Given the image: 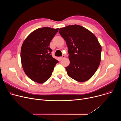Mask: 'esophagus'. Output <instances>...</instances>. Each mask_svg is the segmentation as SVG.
Masks as SVG:
<instances>
[{
  "instance_id": "34e87169",
  "label": "esophagus",
  "mask_w": 121,
  "mask_h": 121,
  "mask_svg": "<svg viewBox=\"0 0 121 121\" xmlns=\"http://www.w3.org/2000/svg\"><path fill=\"white\" fill-rule=\"evenodd\" d=\"M64 58H65V55H63L62 57H60L61 59H64Z\"/></svg>"
}]
</instances>
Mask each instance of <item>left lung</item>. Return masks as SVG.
Masks as SVG:
<instances>
[{"mask_svg": "<svg viewBox=\"0 0 121 121\" xmlns=\"http://www.w3.org/2000/svg\"><path fill=\"white\" fill-rule=\"evenodd\" d=\"M59 32L68 48L70 63L66 67L68 75L80 82L90 79L101 60V46L96 36L77 24L61 28Z\"/></svg>", "mask_w": 121, "mask_h": 121, "instance_id": "8db88e82", "label": "left lung"}]
</instances>
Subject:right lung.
Returning a JSON list of instances; mask_svg holds the SVG:
<instances>
[{"instance_id":"obj_1","label":"right lung","mask_w":121,"mask_h":121,"mask_svg":"<svg viewBox=\"0 0 121 121\" xmlns=\"http://www.w3.org/2000/svg\"><path fill=\"white\" fill-rule=\"evenodd\" d=\"M58 28H38L24 41L21 48V58L25 73L34 82L43 83L52 74L58 61L51 54L49 44Z\"/></svg>"}]
</instances>
